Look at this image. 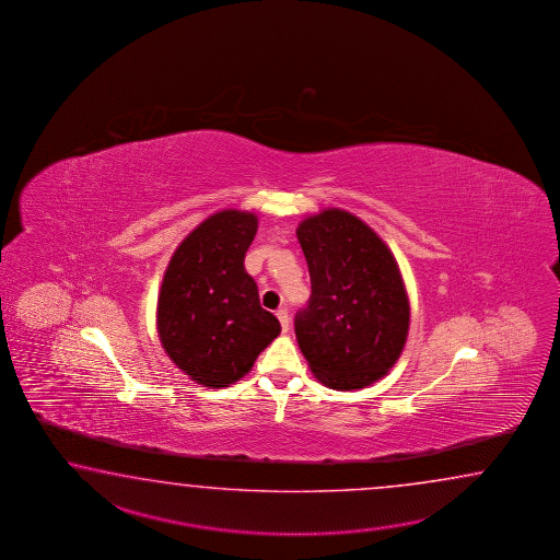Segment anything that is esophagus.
Segmentation results:
<instances>
[{
    "label": "esophagus",
    "mask_w": 560,
    "mask_h": 560,
    "mask_svg": "<svg viewBox=\"0 0 560 560\" xmlns=\"http://www.w3.org/2000/svg\"><path fill=\"white\" fill-rule=\"evenodd\" d=\"M276 316H278V320H280V326H282V332H288V330H290V314H288V312H285V310L282 308L276 312Z\"/></svg>",
    "instance_id": "34e87169"
}]
</instances>
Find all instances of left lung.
<instances>
[{
    "instance_id": "obj_1",
    "label": "left lung",
    "mask_w": 560,
    "mask_h": 560,
    "mask_svg": "<svg viewBox=\"0 0 560 560\" xmlns=\"http://www.w3.org/2000/svg\"><path fill=\"white\" fill-rule=\"evenodd\" d=\"M312 296L298 314L296 340L314 378L360 390L384 378L405 350L410 300L388 244L342 208L298 224Z\"/></svg>"
}]
</instances>
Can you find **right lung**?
Masks as SVG:
<instances>
[{"instance_id":"obj_1","label":"right lung","mask_w":560,"mask_h":560,"mask_svg":"<svg viewBox=\"0 0 560 560\" xmlns=\"http://www.w3.org/2000/svg\"><path fill=\"white\" fill-rule=\"evenodd\" d=\"M258 215L226 208L191 230L167 262L155 328L167 358L206 388H226L250 372L280 334L264 310L244 258Z\"/></svg>"}]
</instances>
